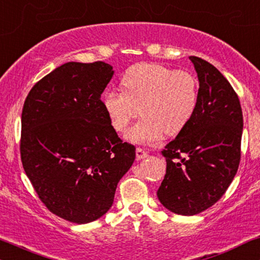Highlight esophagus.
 <instances>
[{
	"instance_id": "obj_1",
	"label": "esophagus",
	"mask_w": 260,
	"mask_h": 260,
	"mask_svg": "<svg viewBox=\"0 0 260 260\" xmlns=\"http://www.w3.org/2000/svg\"><path fill=\"white\" fill-rule=\"evenodd\" d=\"M136 154H137V159H145V158H147L148 157V153L145 150H143V148H140V147H138L137 148V151H136Z\"/></svg>"
}]
</instances>
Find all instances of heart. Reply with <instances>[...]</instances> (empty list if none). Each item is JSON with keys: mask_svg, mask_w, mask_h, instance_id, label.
Returning a JSON list of instances; mask_svg holds the SVG:
<instances>
[{"mask_svg": "<svg viewBox=\"0 0 260 260\" xmlns=\"http://www.w3.org/2000/svg\"><path fill=\"white\" fill-rule=\"evenodd\" d=\"M122 91L109 90L102 106L116 132H123L138 113L143 117L128 131L134 143L151 144L176 136L190 122L199 101L197 79L188 70L155 63L132 65L121 78Z\"/></svg>", "mask_w": 260, "mask_h": 260, "instance_id": "1", "label": "heart"}]
</instances>
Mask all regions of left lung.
<instances>
[{"instance_id":"8db88e82","label":"left lung","mask_w":260,"mask_h":260,"mask_svg":"<svg viewBox=\"0 0 260 260\" xmlns=\"http://www.w3.org/2000/svg\"><path fill=\"white\" fill-rule=\"evenodd\" d=\"M199 77L195 114L161 154L166 174L157 196L166 209L196 215L219 201L241 157L243 110L237 92L217 69L191 55Z\"/></svg>"}]
</instances>
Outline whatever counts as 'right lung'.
I'll list each match as a JSON object with an SVG mask.
<instances>
[{
  "label": "right lung",
  "mask_w": 260,
  "mask_h": 260,
  "mask_svg": "<svg viewBox=\"0 0 260 260\" xmlns=\"http://www.w3.org/2000/svg\"><path fill=\"white\" fill-rule=\"evenodd\" d=\"M113 74L103 61H70L36 83L23 103L22 166L46 208L70 222L105 215L136 159L102 106Z\"/></svg>",
  "instance_id": "1"
}]
</instances>
